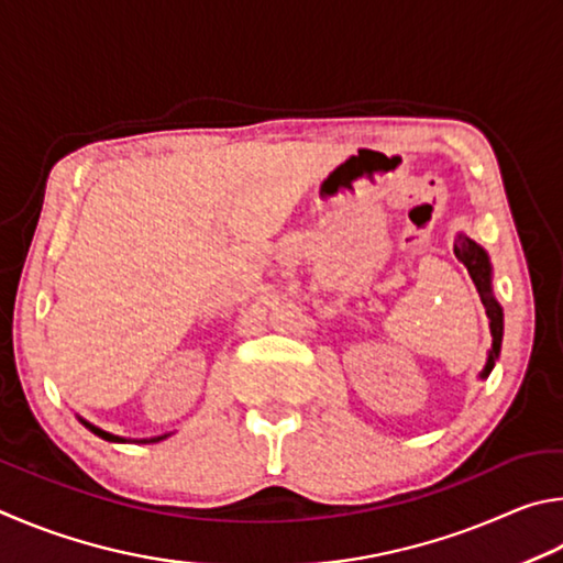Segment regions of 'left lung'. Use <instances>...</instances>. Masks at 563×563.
I'll return each mask as SVG.
<instances>
[{
  "label": "left lung",
  "instance_id": "obj_1",
  "mask_svg": "<svg viewBox=\"0 0 563 563\" xmlns=\"http://www.w3.org/2000/svg\"><path fill=\"white\" fill-rule=\"evenodd\" d=\"M455 256L467 266V272L475 282V287L479 291V299L485 303L487 319H489V331H492V351L487 358V366L482 371L479 378H487L492 368H495V361L499 358V349H501V333H505V313H501V307L492 294V264L487 252L482 250L477 242H472L467 234H457L455 240Z\"/></svg>",
  "mask_w": 563,
  "mask_h": 563
}]
</instances>
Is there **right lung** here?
Returning <instances> with one entry per match:
<instances>
[{
    "label": "right lung",
    "mask_w": 563,
    "mask_h": 563,
    "mask_svg": "<svg viewBox=\"0 0 563 563\" xmlns=\"http://www.w3.org/2000/svg\"><path fill=\"white\" fill-rule=\"evenodd\" d=\"M84 422V426L93 432V435H98V438H103V440H108V442H128L125 438H118V435H113V432H106V430H101V428H96V426H91V422L88 420H84V418H78ZM167 435H157V438H151V440H135V442H157V440H165Z\"/></svg>",
    "instance_id": "add662e5"
}]
</instances>
